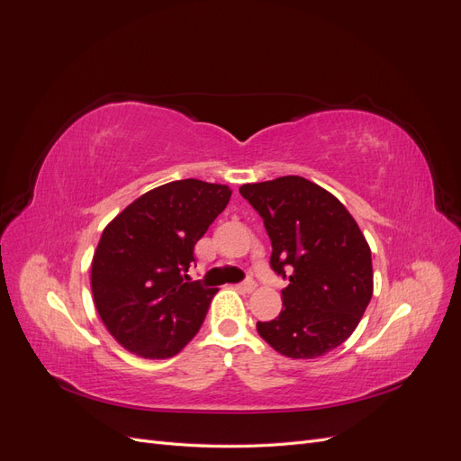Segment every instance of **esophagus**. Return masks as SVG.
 <instances>
[{
  "label": "esophagus",
  "mask_w": 461,
  "mask_h": 461,
  "mask_svg": "<svg viewBox=\"0 0 461 461\" xmlns=\"http://www.w3.org/2000/svg\"><path fill=\"white\" fill-rule=\"evenodd\" d=\"M234 288L240 290V292H254L256 290V283L254 281H244L240 285H236Z\"/></svg>",
  "instance_id": "obj_1"
}]
</instances>
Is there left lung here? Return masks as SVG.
Listing matches in <instances>:
<instances>
[{
	"instance_id": "obj_1",
	"label": "left lung",
	"mask_w": 461,
	"mask_h": 461,
	"mask_svg": "<svg viewBox=\"0 0 461 461\" xmlns=\"http://www.w3.org/2000/svg\"><path fill=\"white\" fill-rule=\"evenodd\" d=\"M240 194L263 219L273 271L288 278L283 310L258 321L259 337L286 357L325 356L356 330L373 296L364 232L330 192L303 176L244 185Z\"/></svg>"
}]
</instances>
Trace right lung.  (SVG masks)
Wrapping results in <instances>:
<instances>
[{"mask_svg":"<svg viewBox=\"0 0 461 461\" xmlns=\"http://www.w3.org/2000/svg\"><path fill=\"white\" fill-rule=\"evenodd\" d=\"M230 194L225 185L175 180L142 194L104 229L92 259L94 303L129 352L173 357L196 337L217 288L186 283V273Z\"/></svg>","mask_w":461,"mask_h":461,"instance_id":"right-lung-1","label":"right lung"}]
</instances>
